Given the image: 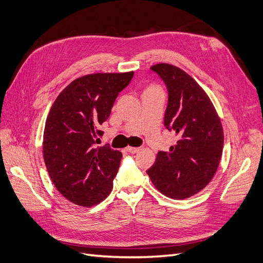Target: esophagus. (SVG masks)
I'll use <instances>...</instances> for the list:
<instances>
[{
    "mask_svg": "<svg viewBox=\"0 0 263 263\" xmlns=\"http://www.w3.org/2000/svg\"><path fill=\"white\" fill-rule=\"evenodd\" d=\"M126 150L128 151L129 154H136V153H138V151L140 150V148H136V147H127Z\"/></svg>",
    "mask_w": 263,
    "mask_h": 263,
    "instance_id": "34e87169",
    "label": "esophagus"
}]
</instances>
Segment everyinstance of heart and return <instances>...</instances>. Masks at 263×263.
<instances>
[{
	"label": "heart",
	"mask_w": 263,
	"mask_h": 263,
	"mask_svg": "<svg viewBox=\"0 0 263 263\" xmlns=\"http://www.w3.org/2000/svg\"><path fill=\"white\" fill-rule=\"evenodd\" d=\"M154 87H157V86H150V87H148V89H154ZM147 89V90H148Z\"/></svg>",
	"instance_id": "1"
}]
</instances>
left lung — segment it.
Here are the masks:
<instances>
[{"instance_id":"1","label":"left lung","mask_w":263,"mask_h":263,"mask_svg":"<svg viewBox=\"0 0 263 263\" xmlns=\"http://www.w3.org/2000/svg\"><path fill=\"white\" fill-rule=\"evenodd\" d=\"M150 69L168 90L164 126L178 141L168 153L159 151L147 174L163 195L183 200L200 192L216 173L224 132L213 103L192 77L169 63Z\"/></svg>"}]
</instances>
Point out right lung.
<instances>
[{"label": "right lung", "mask_w": 263, "mask_h": 263, "mask_svg": "<svg viewBox=\"0 0 263 263\" xmlns=\"http://www.w3.org/2000/svg\"><path fill=\"white\" fill-rule=\"evenodd\" d=\"M133 77L132 71L78 78L53 102L44 130V159L54 186L70 202L90 208L112 191L123 155L95 142Z\"/></svg>", "instance_id": "right-lung-1"}]
</instances>
